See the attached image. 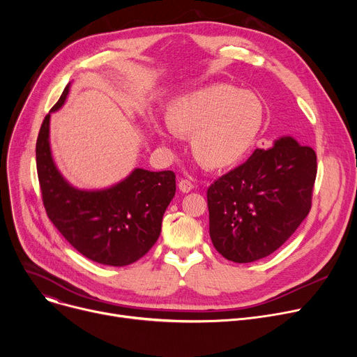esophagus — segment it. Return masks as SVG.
I'll return each instance as SVG.
<instances>
[{"label":"esophagus","instance_id":"34e87169","mask_svg":"<svg viewBox=\"0 0 357 357\" xmlns=\"http://www.w3.org/2000/svg\"><path fill=\"white\" fill-rule=\"evenodd\" d=\"M178 186H179V190L182 192H190V191L194 190V183L191 181H188V179H181Z\"/></svg>","mask_w":357,"mask_h":357}]
</instances>
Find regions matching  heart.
I'll list each match as a JSON object with an SVG mask.
<instances>
[{
  "label": "heart",
  "mask_w": 357,
  "mask_h": 357,
  "mask_svg": "<svg viewBox=\"0 0 357 357\" xmlns=\"http://www.w3.org/2000/svg\"><path fill=\"white\" fill-rule=\"evenodd\" d=\"M264 119L259 100L230 85H213L178 100L169 121L156 123L158 135L171 140L194 135L195 156L210 167L238 160L252 146Z\"/></svg>",
  "instance_id": "1"
}]
</instances>
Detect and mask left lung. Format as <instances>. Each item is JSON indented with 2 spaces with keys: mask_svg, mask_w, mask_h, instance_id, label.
<instances>
[{
  "mask_svg": "<svg viewBox=\"0 0 357 357\" xmlns=\"http://www.w3.org/2000/svg\"><path fill=\"white\" fill-rule=\"evenodd\" d=\"M315 176L314 150L282 137L215 179L207 202L217 252L249 264L278 250L308 215Z\"/></svg>",
  "mask_w": 357,
  "mask_h": 357,
  "instance_id": "left-lung-1",
  "label": "left lung"
}]
</instances>
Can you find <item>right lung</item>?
Wrapping results in <instances>:
<instances>
[{
    "label": "right lung",
    "instance_id": "right-lung-1",
    "mask_svg": "<svg viewBox=\"0 0 357 357\" xmlns=\"http://www.w3.org/2000/svg\"><path fill=\"white\" fill-rule=\"evenodd\" d=\"M68 92L69 85L52 111L63 105ZM49 120L50 114L36 142L37 176L47 217L85 257L108 266L133 264L159 238L163 214L176 191L175 174L135 169L124 181L102 191L73 188L53 163Z\"/></svg>",
    "mask_w": 357,
    "mask_h": 357
}]
</instances>
